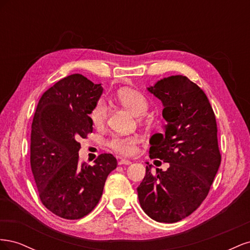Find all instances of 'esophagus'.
<instances>
[{"label": "esophagus", "mask_w": 250, "mask_h": 250, "mask_svg": "<svg viewBox=\"0 0 250 250\" xmlns=\"http://www.w3.org/2000/svg\"><path fill=\"white\" fill-rule=\"evenodd\" d=\"M118 164L121 166V165H126V166H128V165H130L131 164V162L129 161V160H120L119 162H118Z\"/></svg>", "instance_id": "obj_1"}]
</instances>
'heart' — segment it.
Listing matches in <instances>:
<instances>
[{
	"label": "heart",
	"mask_w": 250,
	"mask_h": 250,
	"mask_svg": "<svg viewBox=\"0 0 250 250\" xmlns=\"http://www.w3.org/2000/svg\"><path fill=\"white\" fill-rule=\"evenodd\" d=\"M116 99L122 106L131 111L134 116H138L139 122H143L144 113L149 108V101L145 95L138 89L123 87L117 92ZM89 116L95 127H103L108 118V107L106 103L102 100L98 101L90 111ZM139 143L140 139L138 135H113L107 141V146L119 155L131 156L137 152Z\"/></svg>",
	"instance_id": "heart-1"
}]
</instances>
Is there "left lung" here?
<instances>
[{"label":"left lung","mask_w":250,"mask_h":250,"mask_svg":"<svg viewBox=\"0 0 250 250\" xmlns=\"http://www.w3.org/2000/svg\"><path fill=\"white\" fill-rule=\"evenodd\" d=\"M164 104L165 132L150 139V158L169 163L167 171L146 167L138 188L144 211L157 222L190 216L207 198L221 153L213 108L203 90L186 76H171L148 88Z\"/></svg>","instance_id":"left-lung-1"}]
</instances>
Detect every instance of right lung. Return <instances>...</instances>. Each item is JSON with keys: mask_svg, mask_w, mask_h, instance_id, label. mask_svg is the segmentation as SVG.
I'll return each instance as SVG.
<instances>
[{"mask_svg": "<svg viewBox=\"0 0 250 250\" xmlns=\"http://www.w3.org/2000/svg\"><path fill=\"white\" fill-rule=\"evenodd\" d=\"M103 88L80 74L59 80L44 92L32 121L30 164L42 203L67 220L88 215L99 202L116 157L102 153L81 163L79 140L93 132L90 111Z\"/></svg>", "mask_w": 250, "mask_h": 250, "instance_id": "1", "label": "right lung"}]
</instances>
